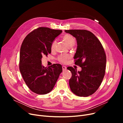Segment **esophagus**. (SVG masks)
<instances>
[{"mask_svg": "<svg viewBox=\"0 0 123 123\" xmlns=\"http://www.w3.org/2000/svg\"><path fill=\"white\" fill-rule=\"evenodd\" d=\"M67 69V67L66 66H62V69H63V71H65Z\"/></svg>", "mask_w": 123, "mask_h": 123, "instance_id": "34e87169", "label": "esophagus"}]
</instances>
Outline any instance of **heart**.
Here are the masks:
<instances>
[{
	"instance_id": "obj_1",
	"label": "heart",
	"mask_w": 123,
	"mask_h": 123,
	"mask_svg": "<svg viewBox=\"0 0 123 123\" xmlns=\"http://www.w3.org/2000/svg\"><path fill=\"white\" fill-rule=\"evenodd\" d=\"M63 40L65 42L66 44L67 45V46L68 47H70L71 46H74L75 44V39L71 35L69 34H66L65 35H64L63 37ZM56 41H54L52 43L51 45V50H54L56 47ZM70 58V56L69 55H60L59 58H58V59L59 60L62 62V63H66L67 61V60L68 59Z\"/></svg>"
}]
</instances>
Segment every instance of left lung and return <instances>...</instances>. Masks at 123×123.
<instances>
[{"label": "left lung", "mask_w": 123, "mask_h": 123, "mask_svg": "<svg viewBox=\"0 0 123 123\" xmlns=\"http://www.w3.org/2000/svg\"><path fill=\"white\" fill-rule=\"evenodd\" d=\"M74 37L77 47L74 59L81 71L67 67L72 73L69 80L71 91L80 97H87L99 88L105 73L106 56L102 44L91 32L86 30H66Z\"/></svg>", "instance_id": "left-lung-1"}]
</instances>
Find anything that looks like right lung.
Returning a JSON list of instances; mask_svg holds the SVG:
<instances>
[{
    "label": "right lung",
    "mask_w": 123,
    "mask_h": 123,
    "mask_svg": "<svg viewBox=\"0 0 123 123\" xmlns=\"http://www.w3.org/2000/svg\"><path fill=\"white\" fill-rule=\"evenodd\" d=\"M61 30L41 27L28 34L24 39L20 51L19 70L26 84L37 94L51 92L62 72L59 64L48 67L42 65V56L51 52V45Z\"/></svg>",
    "instance_id": "right-lung-1"
}]
</instances>
